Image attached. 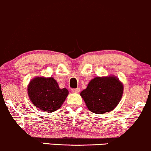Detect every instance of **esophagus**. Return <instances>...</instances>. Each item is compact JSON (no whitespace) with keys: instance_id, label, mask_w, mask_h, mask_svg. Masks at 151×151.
Masks as SVG:
<instances>
[{"instance_id":"34e87169","label":"esophagus","mask_w":151,"mask_h":151,"mask_svg":"<svg viewBox=\"0 0 151 151\" xmlns=\"http://www.w3.org/2000/svg\"><path fill=\"white\" fill-rule=\"evenodd\" d=\"M72 92H73V93H79L80 88H72Z\"/></svg>"}]
</instances>
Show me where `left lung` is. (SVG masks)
<instances>
[{"instance_id": "obj_1", "label": "left lung", "mask_w": 151, "mask_h": 151, "mask_svg": "<svg viewBox=\"0 0 151 151\" xmlns=\"http://www.w3.org/2000/svg\"><path fill=\"white\" fill-rule=\"evenodd\" d=\"M123 85L115 76L94 78L80 95L91 112L98 114L111 111L121 100Z\"/></svg>"}]
</instances>
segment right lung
<instances>
[{"instance_id":"right-lung-1","label":"right lung","mask_w":151,"mask_h":151,"mask_svg":"<svg viewBox=\"0 0 151 151\" xmlns=\"http://www.w3.org/2000/svg\"><path fill=\"white\" fill-rule=\"evenodd\" d=\"M68 93L67 88H59L53 77H35L28 86V95L33 104L48 113L59 109Z\"/></svg>"}]
</instances>
